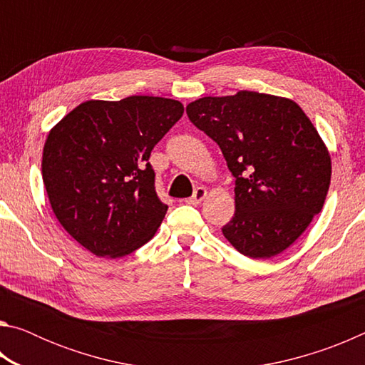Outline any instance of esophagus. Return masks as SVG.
I'll list each match as a JSON object with an SVG mask.
<instances>
[{"label":"esophagus","instance_id":"1","mask_svg":"<svg viewBox=\"0 0 365 365\" xmlns=\"http://www.w3.org/2000/svg\"><path fill=\"white\" fill-rule=\"evenodd\" d=\"M207 196V190L205 187H197L195 190V193L191 197H188V200H185V202L187 205H191V206H196V205H201L202 200Z\"/></svg>","mask_w":365,"mask_h":365}]
</instances>
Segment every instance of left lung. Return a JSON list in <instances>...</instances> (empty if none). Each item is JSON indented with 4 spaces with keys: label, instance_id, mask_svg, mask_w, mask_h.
<instances>
[{
    "label": "left lung",
    "instance_id": "1",
    "mask_svg": "<svg viewBox=\"0 0 365 365\" xmlns=\"http://www.w3.org/2000/svg\"><path fill=\"white\" fill-rule=\"evenodd\" d=\"M219 145L235 177V211L222 228L242 255L269 259L298 240L322 211L331 160L316 127L288 98L238 91L187 106Z\"/></svg>",
    "mask_w": 365,
    "mask_h": 365
}]
</instances>
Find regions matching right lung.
<instances>
[{"label": "right lung", "mask_w": 365, "mask_h": 365, "mask_svg": "<svg viewBox=\"0 0 365 365\" xmlns=\"http://www.w3.org/2000/svg\"><path fill=\"white\" fill-rule=\"evenodd\" d=\"M182 115L183 104L169 98L90 100L48 133L41 174L49 205L95 256H127L154 237L168 206L148 159Z\"/></svg>", "instance_id": "1"}]
</instances>
